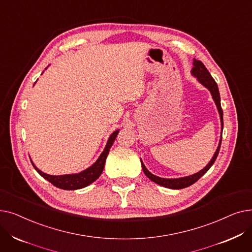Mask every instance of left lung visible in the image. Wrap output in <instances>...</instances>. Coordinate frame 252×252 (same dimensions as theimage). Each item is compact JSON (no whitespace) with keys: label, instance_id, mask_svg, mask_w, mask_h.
<instances>
[{"label":"left lung","instance_id":"8db88e82","mask_svg":"<svg viewBox=\"0 0 252 252\" xmlns=\"http://www.w3.org/2000/svg\"><path fill=\"white\" fill-rule=\"evenodd\" d=\"M191 74L193 76H195L197 78V81L199 82L202 86H204L211 94V97H213L216 105H217V108L220 114V126H221V129H220V143H219V146L211 158L210 161L206 164V166L204 168H202L201 170L198 171V173L194 174V175H190L187 177H183V178H178V179H165V178H160V177H157L153 174H151L150 171L146 168L145 164L143 163L142 159H141V164H142V168L144 174L146 175L152 182L160 185L162 187L165 188H169V189H183V188H187L191 185H193L195 182H197L199 180L206 171L211 167L217 159V157L219 155L220 152V144H221V137H222V126H223V122H222V109H221V106H220V92H219V88L218 85L216 83L215 79L213 78V76L210 75L209 71L206 69V67L204 66V64L199 61V60H196L193 59V68L191 70Z\"/></svg>","mask_w":252,"mask_h":252}]
</instances>
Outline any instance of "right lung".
<instances>
[{
  "label": "right lung",
  "mask_w": 252,
  "mask_h": 252,
  "mask_svg": "<svg viewBox=\"0 0 252 252\" xmlns=\"http://www.w3.org/2000/svg\"><path fill=\"white\" fill-rule=\"evenodd\" d=\"M118 133H119V129H116L113 131V133L110 135L103 152L98 157V159L90 167H88L87 169L81 171V173H78V174H71V175L69 174V175H61V176L48 175L46 173H43L42 170H39L34 165V163L32 162V159H31V161L37 173L41 175L44 179L49 181L52 185H54L55 187H57L59 189H63V190L82 189V188L89 186V185H91L93 182H95L101 176L102 171L104 169L106 158H107L109 150L112 146L113 142L115 141V138L117 137Z\"/></svg>",
  "instance_id": "add662e5"
}]
</instances>
